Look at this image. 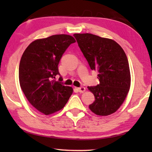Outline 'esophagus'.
<instances>
[{"label": "esophagus", "mask_w": 152, "mask_h": 152, "mask_svg": "<svg viewBox=\"0 0 152 152\" xmlns=\"http://www.w3.org/2000/svg\"><path fill=\"white\" fill-rule=\"evenodd\" d=\"M77 90L79 93H84L85 91H86V88H85V87L82 86V87H79V88H77Z\"/></svg>", "instance_id": "obj_1"}]
</instances>
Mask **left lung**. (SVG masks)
I'll return each instance as SVG.
<instances>
[{"label": "left lung", "instance_id": "1", "mask_svg": "<svg viewBox=\"0 0 152 152\" xmlns=\"http://www.w3.org/2000/svg\"><path fill=\"white\" fill-rule=\"evenodd\" d=\"M74 36L91 69L98 73L99 84L88 86L95 97L90 110L99 116L114 114L124 102L131 86L129 65L124 50L110 38L91 34H75Z\"/></svg>", "mask_w": 152, "mask_h": 152}]
</instances>
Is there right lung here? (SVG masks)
Listing matches in <instances>:
<instances>
[{
  "instance_id": "1",
  "label": "right lung",
  "mask_w": 152,
  "mask_h": 152,
  "mask_svg": "<svg viewBox=\"0 0 152 152\" xmlns=\"http://www.w3.org/2000/svg\"><path fill=\"white\" fill-rule=\"evenodd\" d=\"M75 42L69 35H53L35 40L23 53L19 65L20 88L31 105L43 114L61 110L73 93L72 87L54 78L59 74L63 54Z\"/></svg>"
}]
</instances>
